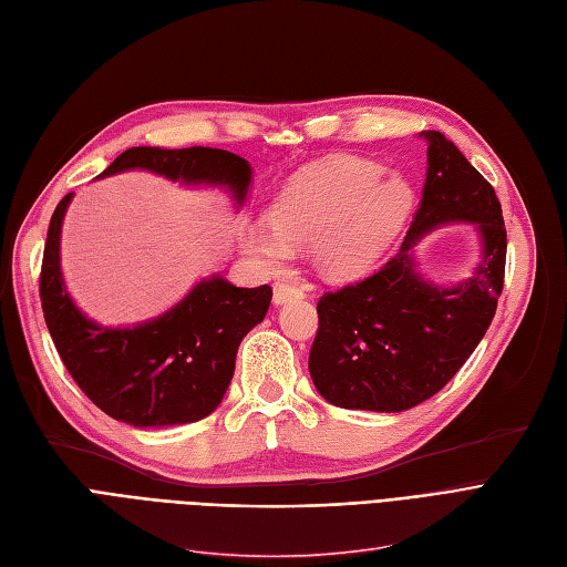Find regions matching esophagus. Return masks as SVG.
Returning a JSON list of instances; mask_svg holds the SVG:
<instances>
[{
    "mask_svg": "<svg viewBox=\"0 0 567 567\" xmlns=\"http://www.w3.org/2000/svg\"><path fill=\"white\" fill-rule=\"evenodd\" d=\"M301 297H303V291L297 289L295 285H276V289H272V303L276 306H282L287 301H295Z\"/></svg>",
    "mask_w": 567,
    "mask_h": 567,
    "instance_id": "1",
    "label": "esophagus"
}]
</instances>
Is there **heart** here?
<instances>
[{
	"instance_id": "1",
	"label": "heart",
	"mask_w": 567,
	"mask_h": 567,
	"mask_svg": "<svg viewBox=\"0 0 567 567\" xmlns=\"http://www.w3.org/2000/svg\"><path fill=\"white\" fill-rule=\"evenodd\" d=\"M362 158L308 165L270 205L272 228L255 226L243 247L264 270L285 268L295 247L316 245V264L331 280H352L379 264L413 213V184Z\"/></svg>"
}]
</instances>
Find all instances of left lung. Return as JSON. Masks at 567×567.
<instances>
[{
  "mask_svg": "<svg viewBox=\"0 0 567 567\" xmlns=\"http://www.w3.org/2000/svg\"><path fill=\"white\" fill-rule=\"evenodd\" d=\"M423 200L400 251L373 276L318 301L310 379L333 406L400 413L430 400L488 331L505 282L507 230L495 188L439 131H423ZM472 223L482 251L455 286L427 281L414 247L434 227Z\"/></svg>",
  "mask_w": 567,
  "mask_h": 567,
  "instance_id": "1",
  "label": "left lung"
}]
</instances>
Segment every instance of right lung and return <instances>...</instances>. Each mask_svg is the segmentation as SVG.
I'll use <instances>...</instances> for the list:
<instances>
[{
  "label": "right lung",
  "mask_w": 567,
  "mask_h": 567,
  "mask_svg": "<svg viewBox=\"0 0 567 567\" xmlns=\"http://www.w3.org/2000/svg\"><path fill=\"white\" fill-rule=\"evenodd\" d=\"M146 171L184 186L221 188L240 209L251 186V165L224 150L192 146L125 150L102 177ZM68 194L55 207L41 264L39 295L51 339L76 385L114 421L133 427L196 423L213 413L236 371V354L249 329L268 312L272 289L236 287L219 272L196 282L158 318L131 327L91 320L68 291L60 266V236Z\"/></svg>",
  "instance_id": "add662e5"
}]
</instances>
